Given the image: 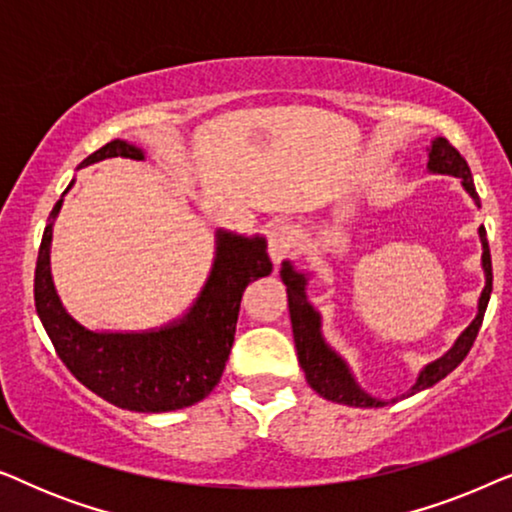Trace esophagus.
Masks as SVG:
<instances>
[{
	"mask_svg": "<svg viewBox=\"0 0 512 512\" xmlns=\"http://www.w3.org/2000/svg\"><path fill=\"white\" fill-rule=\"evenodd\" d=\"M293 226H289L286 221H277L275 226L270 230V237H268V251H270V258L275 261L277 265L284 261L286 256H289V249L293 244Z\"/></svg>",
	"mask_w": 512,
	"mask_h": 512,
	"instance_id": "1",
	"label": "esophagus"
}]
</instances>
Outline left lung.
<instances>
[{
	"label": "left lung",
	"mask_w": 512,
	"mask_h": 512,
	"mask_svg": "<svg viewBox=\"0 0 512 512\" xmlns=\"http://www.w3.org/2000/svg\"><path fill=\"white\" fill-rule=\"evenodd\" d=\"M426 167H429L431 172L452 174V177L461 179V186L466 188V193L471 195L475 205L480 207V198L478 193H475V184L471 177V167H468L466 160L461 158V153L454 149L445 137L433 139L429 149V163H426ZM478 233L482 242V270H485V289H482V296L478 303V317H475L471 321V326L459 335V340L454 342L450 352L429 363V366L419 373L415 387L408 391V396L417 394V391L422 389H429L436 382L443 380L445 375H450L452 370L466 359V354L471 352L475 338H478L482 317H485V310L489 303V293H492V256H489L487 233L482 226ZM279 275H282V282L286 284V293H289L293 340H296L298 361L305 373L307 384H310L319 396H324L326 401H333V403L354 405V408H382V405H387L384 401H380V398H373L370 394H366V391L356 384L352 370H349L345 359L335 354L333 349L326 345L324 335H321L319 312L314 310L310 300H307V293H305L307 277L303 272L293 270V265L289 261H284Z\"/></svg>",
	"instance_id": "obj_1"
}]
</instances>
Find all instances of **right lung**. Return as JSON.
<instances>
[{
    "label": "right lung",
    "instance_id": "add662e5",
    "mask_svg": "<svg viewBox=\"0 0 512 512\" xmlns=\"http://www.w3.org/2000/svg\"><path fill=\"white\" fill-rule=\"evenodd\" d=\"M116 156L144 160V151L114 139L90 153L81 167ZM60 207L62 200L55 202L41 237L34 270V305L69 373L104 401L135 412L181 410L209 396L233 349L244 289L272 272L263 237L219 230L214 268L205 289L174 324L146 333H95L69 317L53 286L51 237Z\"/></svg>",
    "mask_w": 512,
    "mask_h": 512
}]
</instances>
